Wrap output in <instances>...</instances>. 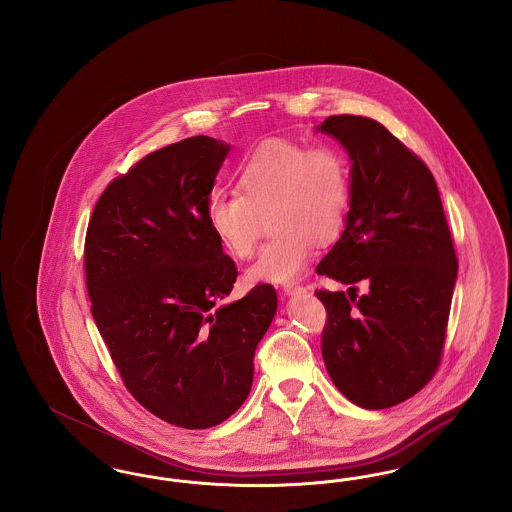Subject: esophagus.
<instances>
[{"label": "esophagus", "mask_w": 512, "mask_h": 512, "mask_svg": "<svg viewBox=\"0 0 512 512\" xmlns=\"http://www.w3.org/2000/svg\"><path fill=\"white\" fill-rule=\"evenodd\" d=\"M303 292H305V288H303V286H299V284H286V286H284V293H286V295Z\"/></svg>", "instance_id": "1"}]
</instances>
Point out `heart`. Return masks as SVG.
Returning <instances> with one entry per match:
<instances>
[{"mask_svg":"<svg viewBox=\"0 0 512 512\" xmlns=\"http://www.w3.org/2000/svg\"><path fill=\"white\" fill-rule=\"evenodd\" d=\"M232 194H213L207 222L236 259L255 253L263 219L276 234L247 270L251 284H292L318 245L334 244L351 207V167L336 146L274 140L251 151Z\"/></svg>","mask_w":512,"mask_h":512,"instance_id":"heart-1","label":"heart"}]
</instances>
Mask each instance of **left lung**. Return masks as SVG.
<instances>
[{
	"instance_id": "left-lung-1",
	"label": "left lung",
	"mask_w": 512,
	"mask_h": 512,
	"mask_svg": "<svg viewBox=\"0 0 512 512\" xmlns=\"http://www.w3.org/2000/svg\"><path fill=\"white\" fill-rule=\"evenodd\" d=\"M318 130L353 161L345 230L317 267L351 284L349 297L315 292L326 307L322 359L349 401L380 411L436 374L459 261L436 180L416 153L368 117L334 115ZM361 279L371 292L357 298Z\"/></svg>"
}]
</instances>
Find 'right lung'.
I'll use <instances>...</instances> for the list:
<instances>
[{
  "label": "right lung",
  "mask_w": 512,
  "mask_h": 512,
  "mask_svg": "<svg viewBox=\"0 0 512 512\" xmlns=\"http://www.w3.org/2000/svg\"><path fill=\"white\" fill-rule=\"evenodd\" d=\"M228 146L194 136L157 149L99 195L84 242L92 317L122 384L161 420L203 430L251 391L276 290L232 292L238 268L207 222Z\"/></svg>",
  "instance_id": "obj_1"
}]
</instances>
